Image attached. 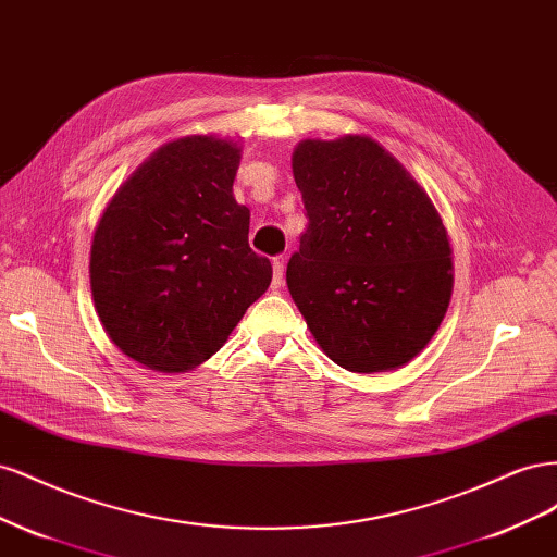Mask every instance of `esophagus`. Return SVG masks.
<instances>
[{"label": "esophagus", "mask_w": 557, "mask_h": 557, "mask_svg": "<svg viewBox=\"0 0 557 557\" xmlns=\"http://www.w3.org/2000/svg\"><path fill=\"white\" fill-rule=\"evenodd\" d=\"M274 278H272V288H281L283 285V256L274 258Z\"/></svg>", "instance_id": "1"}]
</instances>
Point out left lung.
<instances>
[{"instance_id":"obj_1","label":"left lung","mask_w":557,"mask_h":557,"mask_svg":"<svg viewBox=\"0 0 557 557\" xmlns=\"http://www.w3.org/2000/svg\"><path fill=\"white\" fill-rule=\"evenodd\" d=\"M293 174L309 225L285 281L313 339L348 372L407 364L450 301L453 260L440 211L364 134L299 141Z\"/></svg>"}]
</instances>
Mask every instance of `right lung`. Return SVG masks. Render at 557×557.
<instances>
[{
	"instance_id": "add662e5",
	"label": "right lung",
	"mask_w": 557,
	"mask_h": 557,
	"mask_svg": "<svg viewBox=\"0 0 557 557\" xmlns=\"http://www.w3.org/2000/svg\"><path fill=\"white\" fill-rule=\"evenodd\" d=\"M242 148L213 134L164 144L104 209L90 248L102 327L127 358L176 374L209 360L272 283L232 183Z\"/></svg>"
}]
</instances>
